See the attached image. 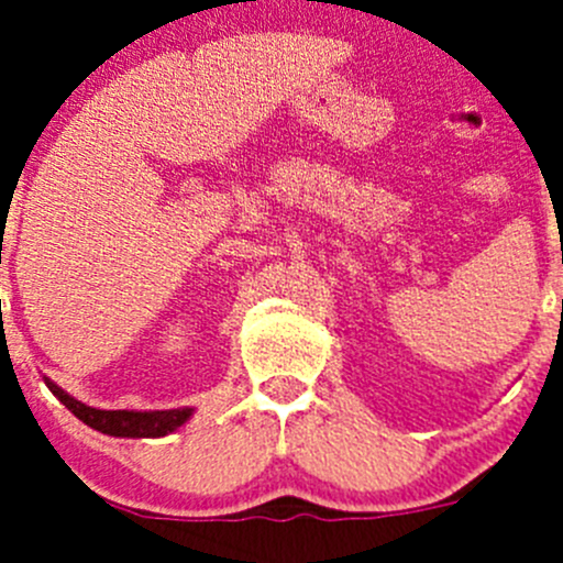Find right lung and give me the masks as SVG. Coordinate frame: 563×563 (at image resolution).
Instances as JSON below:
<instances>
[{
	"mask_svg": "<svg viewBox=\"0 0 563 563\" xmlns=\"http://www.w3.org/2000/svg\"><path fill=\"white\" fill-rule=\"evenodd\" d=\"M48 389L70 408L84 424L100 430V433L119 435V439H161L190 419L192 408H172V411H100V408L84 406L81 400L62 391L54 382H45Z\"/></svg>",
	"mask_w": 563,
	"mask_h": 563,
	"instance_id": "1",
	"label": "right lung"
}]
</instances>
